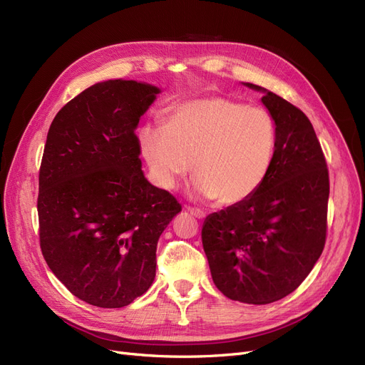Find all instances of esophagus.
Masks as SVG:
<instances>
[{
    "mask_svg": "<svg viewBox=\"0 0 365 365\" xmlns=\"http://www.w3.org/2000/svg\"><path fill=\"white\" fill-rule=\"evenodd\" d=\"M188 211H190V214H193L195 217H197V218H203L205 217V212H203L202 210H199V208H192V207H188L187 208Z\"/></svg>",
    "mask_w": 365,
    "mask_h": 365,
    "instance_id": "esophagus-1",
    "label": "esophagus"
}]
</instances>
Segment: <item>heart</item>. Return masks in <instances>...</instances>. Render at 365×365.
Returning a JSON list of instances; mask_svg holds the SVG:
<instances>
[{
  "instance_id": "1",
  "label": "heart",
  "mask_w": 365,
  "mask_h": 365,
  "mask_svg": "<svg viewBox=\"0 0 365 365\" xmlns=\"http://www.w3.org/2000/svg\"><path fill=\"white\" fill-rule=\"evenodd\" d=\"M140 147L163 188L177 185L192 161L196 193L235 205L265 182L275 157L277 125L267 108L203 97L173 108L165 130L145 127Z\"/></svg>"
}]
</instances>
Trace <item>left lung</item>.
<instances>
[{
  "label": "left lung",
  "instance_id": "1",
  "mask_svg": "<svg viewBox=\"0 0 365 365\" xmlns=\"http://www.w3.org/2000/svg\"><path fill=\"white\" fill-rule=\"evenodd\" d=\"M264 91L277 125L272 168L255 195L210 214L202 227L217 289L257 305L292 294L310 274L325 247L329 197L327 160L307 115Z\"/></svg>",
  "mask_w": 365,
  "mask_h": 365
}]
</instances>
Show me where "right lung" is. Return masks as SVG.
Here are the masks:
<instances>
[{"mask_svg":"<svg viewBox=\"0 0 365 365\" xmlns=\"http://www.w3.org/2000/svg\"><path fill=\"white\" fill-rule=\"evenodd\" d=\"M160 90L135 81L96 83L53 118L38 170V237L70 292L120 309L147 292L162 232L182 208L142 172L135 128Z\"/></svg>","mask_w":365,"mask_h":365,"instance_id":"right-lung-1","label":"right lung"}]
</instances>
